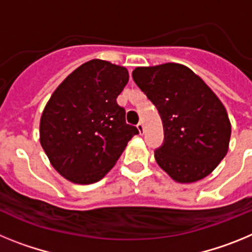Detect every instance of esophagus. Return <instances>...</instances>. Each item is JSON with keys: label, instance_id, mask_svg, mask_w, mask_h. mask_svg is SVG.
Returning <instances> with one entry per match:
<instances>
[{"label": "esophagus", "instance_id": "esophagus-1", "mask_svg": "<svg viewBox=\"0 0 252 252\" xmlns=\"http://www.w3.org/2000/svg\"><path fill=\"white\" fill-rule=\"evenodd\" d=\"M137 130H139L140 133H144V131H145V126H144L142 122H139V124H137Z\"/></svg>", "mask_w": 252, "mask_h": 252}]
</instances>
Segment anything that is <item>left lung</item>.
<instances>
[{
  "label": "left lung",
  "instance_id": "left-lung-1",
  "mask_svg": "<svg viewBox=\"0 0 252 252\" xmlns=\"http://www.w3.org/2000/svg\"><path fill=\"white\" fill-rule=\"evenodd\" d=\"M132 78L155 104L164 144L158 165L178 183H194L217 168L228 151L231 122L223 103L193 70L178 63L137 66Z\"/></svg>",
  "mask_w": 252,
  "mask_h": 252
}]
</instances>
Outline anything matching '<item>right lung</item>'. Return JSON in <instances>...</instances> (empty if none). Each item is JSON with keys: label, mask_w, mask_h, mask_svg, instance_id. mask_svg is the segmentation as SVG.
<instances>
[{"label": "right lung", "mask_w": 252, "mask_h": 252, "mask_svg": "<svg viewBox=\"0 0 252 252\" xmlns=\"http://www.w3.org/2000/svg\"><path fill=\"white\" fill-rule=\"evenodd\" d=\"M128 82L125 66L93 59L58 86L40 119V144L50 164L75 184H92L113 168L139 130L126 124L117 95Z\"/></svg>", "instance_id": "obj_1"}]
</instances>
